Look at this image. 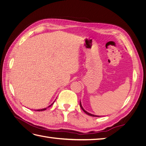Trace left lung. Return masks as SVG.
Wrapping results in <instances>:
<instances>
[{
  "label": "left lung",
  "instance_id": "1",
  "mask_svg": "<svg viewBox=\"0 0 146 146\" xmlns=\"http://www.w3.org/2000/svg\"><path fill=\"white\" fill-rule=\"evenodd\" d=\"M80 107H81V108L82 109L83 111L84 112H85L86 114H87L88 115H90V116H93V117H100V116H97V115H94V114H91V113H88V111H86V110H84V108H83L82 105V104H81V101L80 102Z\"/></svg>",
  "mask_w": 146,
  "mask_h": 146
}]
</instances>
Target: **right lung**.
<instances>
[{
	"mask_svg": "<svg viewBox=\"0 0 146 146\" xmlns=\"http://www.w3.org/2000/svg\"><path fill=\"white\" fill-rule=\"evenodd\" d=\"M55 101H54V102H53L50 105L48 106V107H51V106L53 105V104H54V103L55 102ZM46 109H47V108H42V109H40V110H35V111H44V110H46Z\"/></svg>",
	"mask_w": 146,
	"mask_h": 146,
	"instance_id": "right-lung-1",
	"label": "right lung"
}]
</instances>
